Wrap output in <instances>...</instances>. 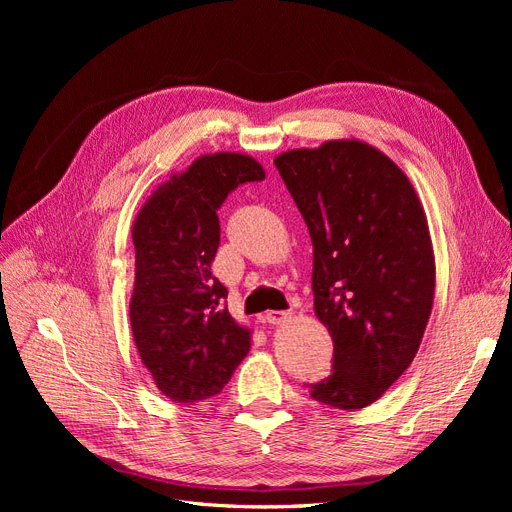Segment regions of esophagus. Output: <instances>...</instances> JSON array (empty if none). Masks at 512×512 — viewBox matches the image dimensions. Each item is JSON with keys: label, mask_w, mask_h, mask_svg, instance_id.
I'll return each mask as SVG.
<instances>
[{"label": "esophagus", "mask_w": 512, "mask_h": 512, "mask_svg": "<svg viewBox=\"0 0 512 512\" xmlns=\"http://www.w3.org/2000/svg\"><path fill=\"white\" fill-rule=\"evenodd\" d=\"M288 318H290V312H269V314L265 316V320H267L269 324H284Z\"/></svg>", "instance_id": "1"}]
</instances>
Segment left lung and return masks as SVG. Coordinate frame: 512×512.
Returning <instances> with one entry per match:
<instances>
[{
	"instance_id": "left-lung-1",
	"label": "left lung",
	"mask_w": 512,
	"mask_h": 512,
	"mask_svg": "<svg viewBox=\"0 0 512 512\" xmlns=\"http://www.w3.org/2000/svg\"><path fill=\"white\" fill-rule=\"evenodd\" d=\"M314 245V312L333 339V371L309 395L361 410L404 374L436 290L425 209L389 156L359 138L277 156Z\"/></svg>"
}]
</instances>
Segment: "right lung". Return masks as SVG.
Wrapping results in <instances>:
<instances>
[{
	"mask_svg": "<svg viewBox=\"0 0 512 512\" xmlns=\"http://www.w3.org/2000/svg\"><path fill=\"white\" fill-rule=\"evenodd\" d=\"M265 168L235 151L205 153L160 183L132 224L136 252L130 324L143 365L177 404L218 395L250 352L252 331L228 314V290L211 275L218 209Z\"/></svg>",
	"mask_w": 512,
	"mask_h": 512,
	"instance_id": "add662e5",
	"label": "right lung"
}]
</instances>
